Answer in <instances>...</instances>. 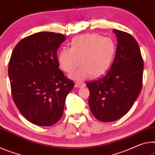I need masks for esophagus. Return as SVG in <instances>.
Wrapping results in <instances>:
<instances>
[{
  "instance_id": "34e87169",
  "label": "esophagus",
  "mask_w": 155,
  "mask_h": 155,
  "mask_svg": "<svg viewBox=\"0 0 155 155\" xmlns=\"http://www.w3.org/2000/svg\"><path fill=\"white\" fill-rule=\"evenodd\" d=\"M75 87L76 88H83L85 87L84 84H80V83H75Z\"/></svg>"
}]
</instances>
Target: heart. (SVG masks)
<instances>
[{
    "label": "heart",
    "mask_w": 155,
    "mask_h": 155,
    "mask_svg": "<svg viewBox=\"0 0 155 155\" xmlns=\"http://www.w3.org/2000/svg\"><path fill=\"white\" fill-rule=\"evenodd\" d=\"M71 49L64 48L58 55L60 67L66 73H71L80 64L82 66L69 75L71 79L82 82L88 76L103 75L110 65L115 43L109 38H102L97 34H85L73 38Z\"/></svg>",
    "instance_id": "b5f03b06"
}]
</instances>
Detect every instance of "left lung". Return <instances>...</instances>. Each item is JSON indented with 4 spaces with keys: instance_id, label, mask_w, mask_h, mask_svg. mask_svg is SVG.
Masks as SVG:
<instances>
[{
    "instance_id": "8db88e82",
    "label": "left lung",
    "mask_w": 155,
    "mask_h": 155,
    "mask_svg": "<svg viewBox=\"0 0 155 155\" xmlns=\"http://www.w3.org/2000/svg\"><path fill=\"white\" fill-rule=\"evenodd\" d=\"M117 46L115 59L106 74L87 82L88 105L95 117L103 122L117 120L127 113L140 93L143 61L133 35L113 29Z\"/></svg>"
}]
</instances>
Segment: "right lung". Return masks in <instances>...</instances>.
<instances>
[{
  "label": "right lung",
  "instance_id": "1",
  "mask_svg": "<svg viewBox=\"0 0 155 155\" xmlns=\"http://www.w3.org/2000/svg\"><path fill=\"white\" fill-rule=\"evenodd\" d=\"M63 34L39 32L22 39L14 47L8 74L12 98L30 122L49 126L60 120L66 97L74 87L59 67L57 50Z\"/></svg>",
  "mask_w": 155,
  "mask_h": 155
}]
</instances>
